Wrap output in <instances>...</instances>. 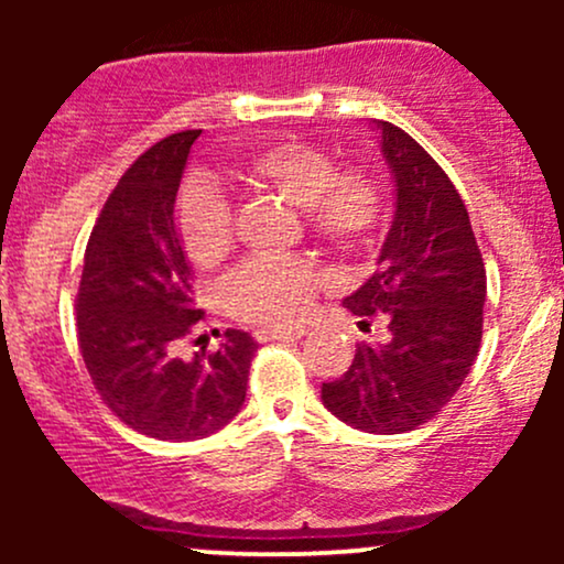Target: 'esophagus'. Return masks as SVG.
Listing matches in <instances>:
<instances>
[{
  "instance_id": "34e87169",
  "label": "esophagus",
  "mask_w": 564,
  "mask_h": 564,
  "mask_svg": "<svg viewBox=\"0 0 564 564\" xmlns=\"http://www.w3.org/2000/svg\"><path fill=\"white\" fill-rule=\"evenodd\" d=\"M307 334V326H273V328H260L257 339L270 341V339H300Z\"/></svg>"
}]
</instances>
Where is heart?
<instances>
[{
  "instance_id": "obj_1",
  "label": "heart",
  "mask_w": 564,
  "mask_h": 564,
  "mask_svg": "<svg viewBox=\"0 0 564 564\" xmlns=\"http://www.w3.org/2000/svg\"><path fill=\"white\" fill-rule=\"evenodd\" d=\"M238 174L251 187L302 206L304 223L336 254H358L384 223V187L366 166H336L315 142L286 140L246 156ZM174 236L187 262L212 270L232 249L230 200L206 180H191L174 200ZM323 286L321 270L302 257H264L241 264L225 286L238 318L281 326L302 318Z\"/></svg>"
}]
</instances>
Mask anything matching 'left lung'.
<instances>
[{
    "mask_svg": "<svg viewBox=\"0 0 564 564\" xmlns=\"http://www.w3.org/2000/svg\"><path fill=\"white\" fill-rule=\"evenodd\" d=\"M381 153L394 177V219L379 268L345 307L371 326L387 321V345H358L345 377L323 384V405L355 430H416L456 394L482 341L485 264L467 206L430 153L390 121Z\"/></svg>",
    "mask_w": 564,
    "mask_h": 564,
    "instance_id": "left-lung-1",
    "label": "left lung"
}]
</instances>
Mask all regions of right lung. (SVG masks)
Listing matches in <instances>:
<instances>
[{
    "instance_id": "obj_1",
    "label": "right lung",
    "mask_w": 564,
    "mask_h": 564,
    "mask_svg": "<svg viewBox=\"0 0 564 564\" xmlns=\"http://www.w3.org/2000/svg\"><path fill=\"white\" fill-rule=\"evenodd\" d=\"M200 129L148 148L108 196L84 251L76 334L100 400L127 426L159 440H198L241 411L257 341L228 328L217 349L180 358L193 334V273L177 236L174 200Z\"/></svg>"
}]
</instances>
